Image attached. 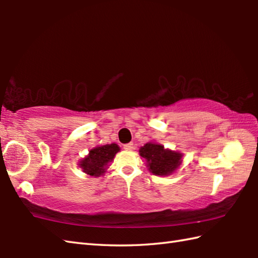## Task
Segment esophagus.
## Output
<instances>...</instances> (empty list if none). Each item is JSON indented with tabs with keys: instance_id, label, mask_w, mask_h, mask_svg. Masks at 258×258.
<instances>
[{
	"instance_id": "1",
	"label": "esophagus",
	"mask_w": 258,
	"mask_h": 258,
	"mask_svg": "<svg viewBox=\"0 0 258 258\" xmlns=\"http://www.w3.org/2000/svg\"><path fill=\"white\" fill-rule=\"evenodd\" d=\"M124 150H126V151H133V150H134V145H133V143L125 144V145H124Z\"/></svg>"
}]
</instances>
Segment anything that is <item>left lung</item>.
I'll return each mask as SVG.
<instances>
[{
	"label": "left lung",
	"mask_w": 258,
	"mask_h": 258,
	"mask_svg": "<svg viewBox=\"0 0 258 258\" xmlns=\"http://www.w3.org/2000/svg\"><path fill=\"white\" fill-rule=\"evenodd\" d=\"M140 155L145 158L150 172L160 176H167L176 171L182 163L183 154L164 149L162 144L150 142L140 149Z\"/></svg>",
	"instance_id": "8db88e82"
}]
</instances>
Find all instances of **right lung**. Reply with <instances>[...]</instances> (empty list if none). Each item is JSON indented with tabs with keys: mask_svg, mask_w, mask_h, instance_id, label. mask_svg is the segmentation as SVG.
Wrapping results in <instances>:
<instances>
[{
	"mask_svg": "<svg viewBox=\"0 0 258 258\" xmlns=\"http://www.w3.org/2000/svg\"><path fill=\"white\" fill-rule=\"evenodd\" d=\"M119 151L117 144H106L96 146L90 150L89 155L81 160L79 165L87 175L100 177L106 172L108 163L113 161L115 154Z\"/></svg>",
	"mask_w": 258,
	"mask_h": 258,
	"instance_id": "right-lung-1",
	"label": "right lung"
}]
</instances>
